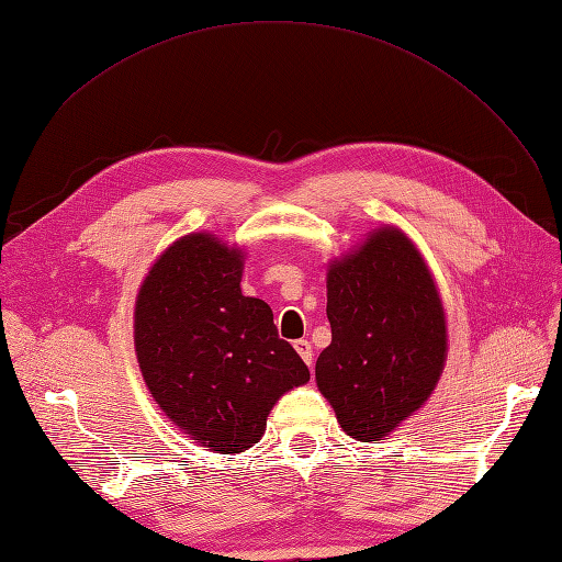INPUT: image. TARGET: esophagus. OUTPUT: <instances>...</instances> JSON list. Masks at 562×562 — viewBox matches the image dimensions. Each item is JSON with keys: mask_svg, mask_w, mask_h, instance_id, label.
Masks as SVG:
<instances>
[{"mask_svg": "<svg viewBox=\"0 0 562 562\" xmlns=\"http://www.w3.org/2000/svg\"><path fill=\"white\" fill-rule=\"evenodd\" d=\"M295 351L300 353V359L312 368V345L307 342V339H297V342H295Z\"/></svg>", "mask_w": 562, "mask_h": 562, "instance_id": "34e87169", "label": "esophagus"}]
</instances>
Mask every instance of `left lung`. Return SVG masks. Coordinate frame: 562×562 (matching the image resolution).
<instances>
[{
  "label": "left lung",
  "mask_w": 562,
  "mask_h": 562,
  "mask_svg": "<svg viewBox=\"0 0 562 562\" xmlns=\"http://www.w3.org/2000/svg\"><path fill=\"white\" fill-rule=\"evenodd\" d=\"M333 342L316 386L347 436L382 440L427 403L448 359L436 279L411 236L382 225L328 262Z\"/></svg>",
  "instance_id": "8db88e82"
}]
</instances>
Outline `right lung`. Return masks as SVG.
<instances>
[{"label":"right lung","instance_id":"1","mask_svg":"<svg viewBox=\"0 0 562 562\" xmlns=\"http://www.w3.org/2000/svg\"><path fill=\"white\" fill-rule=\"evenodd\" d=\"M246 252L211 232L168 246L140 283L133 345L159 411L217 454L252 448L279 398L310 382L269 304L241 293Z\"/></svg>","mask_w":562,"mask_h":562}]
</instances>
